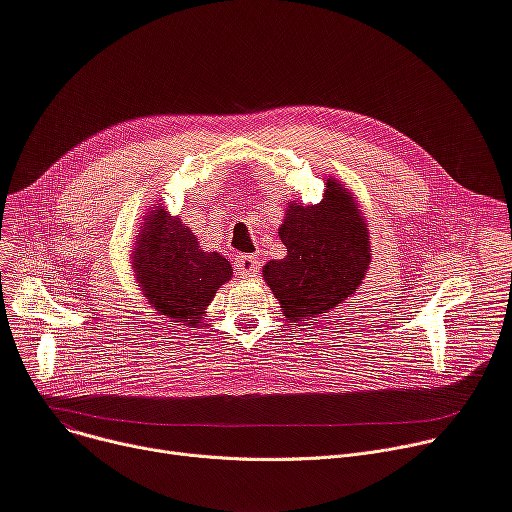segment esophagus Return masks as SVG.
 Returning <instances> with one entry per match:
<instances>
[{
  "instance_id": "1",
  "label": "esophagus",
  "mask_w": 512,
  "mask_h": 512,
  "mask_svg": "<svg viewBox=\"0 0 512 512\" xmlns=\"http://www.w3.org/2000/svg\"><path fill=\"white\" fill-rule=\"evenodd\" d=\"M235 269L241 277H255L259 271L257 255H239L235 261Z\"/></svg>"
}]
</instances>
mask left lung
<instances>
[{"label":"left lung","mask_w":512,"mask_h":512,"mask_svg":"<svg viewBox=\"0 0 512 512\" xmlns=\"http://www.w3.org/2000/svg\"><path fill=\"white\" fill-rule=\"evenodd\" d=\"M280 241L288 255L263 265V280L286 320L316 318L351 298L371 261L365 216L347 185L324 177L314 206L288 202Z\"/></svg>","instance_id":"8db88e82"}]
</instances>
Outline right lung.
<instances>
[{
  "mask_svg": "<svg viewBox=\"0 0 512 512\" xmlns=\"http://www.w3.org/2000/svg\"><path fill=\"white\" fill-rule=\"evenodd\" d=\"M143 296L167 322L196 327L220 286L232 277L230 261L204 251L200 239L161 200L145 214L130 253Z\"/></svg>",
  "mask_w": 512,
  "mask_h": 512,
  "instance_id": "obj_1",
  "label": "right lung"
}]
</instances>
